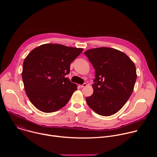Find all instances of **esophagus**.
Instances as JSON below:
<instances>
[{
  "label": "esophagus",
  "instance_id": "1",
  "mask_svg": "<svg viewBox=\"0 0 157 157\" xmlns=\"http://www.w3.org/2000/svg\"><path fill=\"white\" fill-rule=\"evenodd\" d=\"M87 86V84L86 83H84V84H81V85H79V87H86Z\"/></svg>",
  "mask_w": 157,
  "mask_h": 157
}]
</instances>
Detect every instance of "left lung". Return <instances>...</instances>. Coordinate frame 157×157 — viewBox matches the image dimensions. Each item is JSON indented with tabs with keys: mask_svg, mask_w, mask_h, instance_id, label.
<instances>
[{
	"mask_svg": "<svg viewBox=\"0 0 157 157\" xmlns=\"http://www.w3.org/2000/svg\"><path fill=\"white\" fill-rule=\"evenodd\" d=\"M84 55L95 69L94 93L87 105L103 116L116 114L131 96L137 79L135 64L124 53L111 48L88 50Z\"/></svg>",
	"mask_w": 157,
	"mask_h": 157,
	"instance_id": "left-lung-1",
	"label": "left lung"
}]
</instances>
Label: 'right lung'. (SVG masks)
Listing matches in <instances>:
<instances>
[{
  "instance_id": "1",
  "label": "right lung",
  "mask_w": 157,
  "mask_h": 157,
  "mask_svg": "<svg viewBox=\"0 0 157 157\" xmlns=\"http://www.w3.org/2000/svg\"><path fill=\"white\" fill-rule=\"evenodd\" d=\"M82 50L48 43L34 48L27 55L22 79L26 94L36 109L50 113L68 102L77 85L65 76L70 73L71 62Z\"/></svg>"
}]
</instances>
